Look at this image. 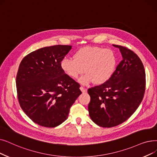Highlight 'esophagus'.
Listing matches in <instances>:
<instances>
[{
    "instance_id": "esophagus-1",
    "label": "esophagus",
    "mask_w": 157,
    "mask_h": 157,
    "mask_svg": "<svg viewBox=\"0 0 157 157\" xmlns=\"http://www.w3.org/2000/svg\"><path fill=\"white\" fill-rule=\"evenodd\" d=\"M80 90H81V92H86L87 91V89L83 86H80Z\"/></svg>"
}]
</instances>
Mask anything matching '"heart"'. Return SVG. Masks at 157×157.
Returning <instances> with one entry per match:
<instances>
[{"mask_svg": "<svg viewBox=\"0 0 157 157\" xmlns=\"http://www.w3.org/2000/svg\"><path fill=\"white\" fill-rule=\"evenodd\" d=\"M73 58H63L61 67L68 76L78 79L84 72L80 83L87 85L106 83L113 74L117 65V57L110 49L99 47H85L75 52Z\"/></svg>", "mask_w": 157, "mask_h": 157, "instance_id": "obj_1", "label": "heart"}]
</instances>
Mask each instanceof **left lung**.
<instances>
[{"label": "left lung", "mask_w": 157, "mask_h": 157, "mask_svg": "<svg viewBox=\"0 0 157 157\" xmlns=\"http://www.w3.org/2000/svg\"><path fill=\"white\" fill-rule=\"evenodd\" d=\"M119 49L122 59L106 83L90 88L89 115L95 124L104 128L116 126L136 111L144 97L146 74L139 57L123 46Z\"/></svg>", "instance_id": "8db88e82"}]
</instances>
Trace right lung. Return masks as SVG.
<instances>
[{
	"instance_id": "obj_1",
	"label": "right lung",
	"mask_w": 157,
	"mask_h": 157,
	"mask_svg": "<svg viewBox=\"0 0 157 157\" xmlns=\"http://www.w3.org/2000/svg\"><path fill=\"white\" fill-rule=\"evenodd\" d=\"M71 45L45 47L25 56L16 78L19 104L36 124L56 127L64 122L81 94L80 85L69 77L61 62Z\"/></svg>"
}]
</instances>
